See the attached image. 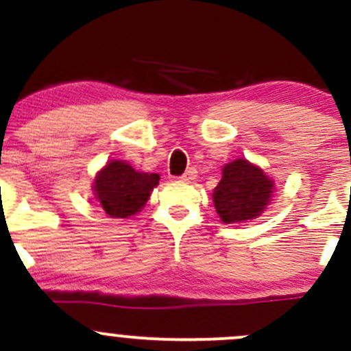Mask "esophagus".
Instances as JSON below:
<instances>
[{"instance_id": "obj_1", "label": "esophagus", "mask_w": 351, "mask_h": 351, "mask_svg": "<svg viewBox=\"0 0 351 351\" xmlns=\"http://www.w3.org/2000/svg\"><path fill=\"white\" fill-rule=\"evenodd\" d=\"M196 173H198V171H196V168H188V170L180 176V178L184 180V181H193L196 178Z\"/></svg>"}]
</instances>
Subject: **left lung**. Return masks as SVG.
I'll return each mask as SVG.
<instances>
[{"mask_svg": "<svg viewBox=\"0 0 351 351\" xmlns=\"http://www.w3.org/2000/svg\"><path fill=\"white\" fill-rule=\"evenodd\" d=\"M274 183L261 168L245 160H234L223 168V178L213 193L215 208L223 223H244L264 211Z\"/></svg>", "mask_w": 351, "mask_h": 351, "instance_id": "left-lung-1", "label": "left lung"}]
</instances>
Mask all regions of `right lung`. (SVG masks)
I'll return each instance as SVG.
<instances>
[{
	"instance_id": "right-lung-1",
	"label": "right lung",
	"mask_w": 351,
	"mask_h": 351,
	"mask_svg": "<svg viewBox=\"0 0 351 351\" xmlns=\"http://www.w3.org/2000/svg\"><path fill=\"white\" fill-rule=\"evenodd\" d=\"M158 181L160 176L156 173L135 171L128 163L117 160L99 171L94 191L108 216L128 217L143 208Z\"/></svg>"
}]
</instances>
